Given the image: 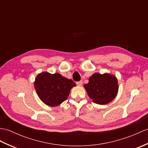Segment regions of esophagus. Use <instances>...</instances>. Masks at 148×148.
I'll return each instance as SVG.
<instances>
[{
	"instance_id": "34e87169",
	"label": "esophagus",
	"mask_w": 148,
	"mask_h": 148,
	"mask_svg": "<svg viewBox=\"0 0 148 148\" xmlns=\"http://www.w3.org/2000/svg\"><path fill=\"white\" fill-rule=\"evenodd\" d=\"M76 84L77 86H82V81H79L77 82H76Z\"/></svg>"
}]
</instances>
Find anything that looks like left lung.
I'll list each match as a JSON object with an SVG mask.
<instances>
[{"instance_id": "left-lung-1", "label": "left lung", "mask_w": 148, "mask_h": 148, "mask_svg": "<svg viewBox=\"0 0 148 148\" xmlns=\"http://www.w3.org/2000/svg\"><path fill=\"white\" fill-rule=\"evenodd\" d=\"M84 88L94 103L106 105L111 102L117 95L118 81L114 75L95 73L89 79L88 83L84 85Z\"/></svg>"}]
</instances>
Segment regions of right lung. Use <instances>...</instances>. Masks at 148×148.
<instances>
[{"mask_svg":"<svg viewBox=\"0 0 148 148\" xmlns=\"http://www.w3.org/2000/svg\"><path fill=\"white\" fill-rule=\"evenodd\" d=\"M36 91L44 103L57 106L66 100L75 82L58 73L43 72L37 75L34 82Z\"/></svg>","mask_w":148,"mask_h":148,"instance_id":"1","label":"right lung"}]
</instances>
